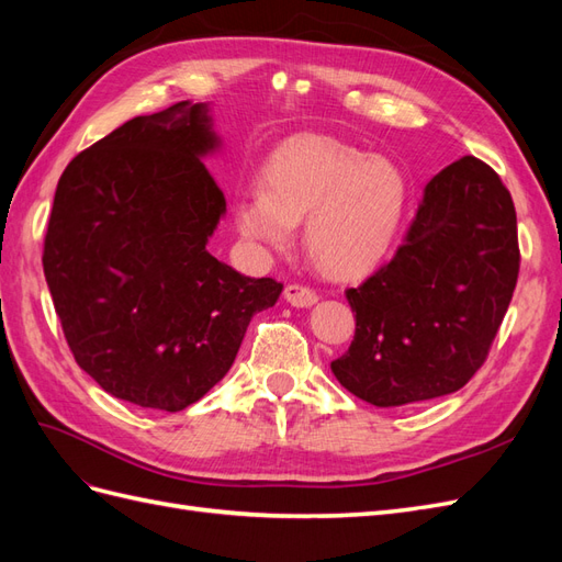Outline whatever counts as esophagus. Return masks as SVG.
Wrapping results in <instances>:
<instances>
[{
    "label": "esophagus",
    "mask_w": 562,
    "mask_h": 562,
    "mask_svg": "<svg viewBox=\"0 0 562 562\" xmlns=\"http://www.w3.org/2000/svg\"><path fill=\"white\" fill-rule=\"evenodd\" d=\"M283 297L285 302H291L293 307H312V304L318 300L316 291H312L310 285H302V283H288Z\"/></svg>",
    "instance_id": "34e87169"
}]
</instances>
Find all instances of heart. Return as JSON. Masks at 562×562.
<instances>
[{"instance_id":"obj_1","label":"heart","mask_w":562,"mask_h":562,"mask_svg":"<svg viewBox=\"0 0 562 562\" xmlns=\"http://www.w3.org/2000/svg\"><path fill=\"white\" fill-rule=\"evenodd\" d=\"M407 206L396 164L321 135L283 140L262 168V190L236 196L244 239L285 248L304 220V248L328 274L356 277L394 244Z\"/></svg>"}]
</instances>
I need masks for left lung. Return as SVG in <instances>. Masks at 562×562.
I'll list each match as a JSON object with an SVG mask.
<instances>
[{
  "mask_svg": "<svg viewBox=\"0 0 562 562\" xmlns=\"http://www.w3.org/2000/svg\"><path fill=\"white\" fill-rule=\"evenodd\" d=\"M518 269L516 209L502 178L475 157L446 166L394 258L347 288L356 333L330 363L335 378L378 407L462 389L487 359Z\"/></svg>",
  "mask_w": 562,
  "mask_h": 562,
  "instance_id": "obj_1",
  "label": "left lung"
}]
</instances>
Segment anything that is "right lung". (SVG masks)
I'll return each mask as SVG.
<instances>
[{
  "label": "right lung",
  "mask_w": 562,
  "mask_h": 562,
  "mask_svg": "<svg viewBox=\"0 0 562 562\" xmlns=\"http://www.w3.org/2000/svg\"><path fill=\"white\" fill-rule=\"evenodd\" d=\"M206 105L135 116L67 164L44 277L79 368L114 398L178 413L227 375L250 318L283 283L209 252L225 194L201 157Z\"/></svg>",
  "instance_id": "right-lung-1"
}]
</instances>
